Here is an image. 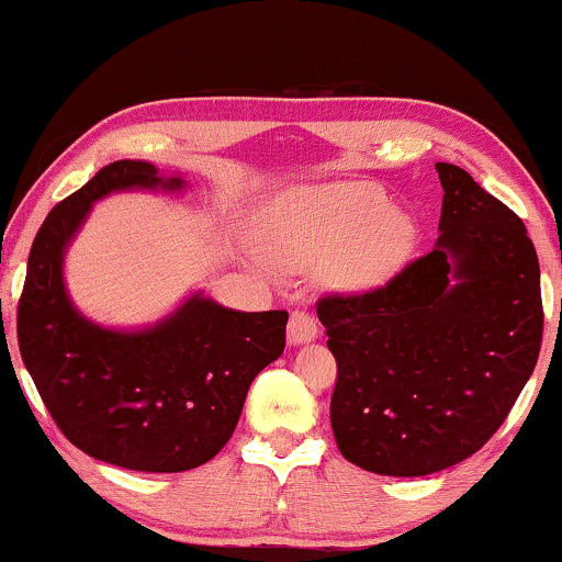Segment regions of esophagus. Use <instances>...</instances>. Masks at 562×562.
I'll return each mask as SVG.
<instances>
[{
	"instance_id": "1",
	"label": "esophagus",
	"mask_w": 562,
	"mask_h": 562,
	"mask_svg": "<svg viewBox=\"0 0 562 562\" xmlns=\"http://www.w3.org/2000/svg\"><path fill=\"white\" fill-rule=\"evenodd\" d=\"M317 319L312 317L310 312H291V319H289V342L294 345H302V342H312L317 340Z\"/></svg>"
}]
</instances>
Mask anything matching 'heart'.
<instances>
[{
    "label": "heart",
    "mask_w": 562,
    "mask_h": 562,
    "mask_svg": "<svg viewBox=\"0 0 562 562\" xmlns=\"http://www.w3.org/2000/svg\"><path fill=\"white\" fill-rule=\"evenodd\" d=\"M256 240L273 266H317L327 286L363 291L404 263L414 225L371 183H327L294 189L266 206Z\"/></svg>",
    "instance_id": "b5f03b06"
}]
</instances>
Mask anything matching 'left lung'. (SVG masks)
Wrapping results in <instances>:
<instances>
[{
  "mask_svg": "<svg viewBox=\"0 0 562 562\" xmlns=\"http://www.w3.org/2000/svg\"><path fill=\"white\" fill-rule=\"evenodd\" d=\"M435 168L445 196L432 252L379 289L317 302L337 360V448L381 475H429L479 452L542 345L540 263L525 222L463 168Z\"/></svg>",
  "mask_w": 562,
  "mask_h": 562,
  "instance_id": "8db88e82",
  "label": "left lung"
}]
</instances>
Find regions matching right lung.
Listing matches in <instances>:
<instances>
[{
  "label": "right lung",
  "instance_id": "add662e5",
  "mask_svg": "<svg viewBox=\"0 0 562 562\" xmlns=\"http://www.w3.org/2000/svg\"><path fill=\"white\" fill-rule=\"evenodd\" d=\"M179 191L145 160H114L56 204L37 229L18 304V342L37 394L76 448L104 463L179 473L212 460L256 375L283 352L289 312H235L194 294L137 333L76 312L64 252L91 204L125 189Z\"/></svg>",
  "mask_w": 562,
  "mask_h": 562
}]
</instances>
